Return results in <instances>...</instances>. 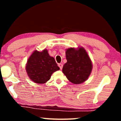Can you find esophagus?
Returning a JSON list of instances; mask_svg holds the SVG:
<instances>
[{
	"label": "esophagus",
	"instance_id": "34e87169",
	"mask_svg": "<svg viewBox=\"0 0 121 121\" xmlns=\"http://www.w3.org/2000/svg\"><path fill=\"white\" fill-rule=\"evenodd\" d=\"M58 66H59V67L60 68V69H62V68H63V64H62V63H59V64H58Z\"/></svg>",
	"mask_w": 121,
	"mask_h": 121
}]
</instances>
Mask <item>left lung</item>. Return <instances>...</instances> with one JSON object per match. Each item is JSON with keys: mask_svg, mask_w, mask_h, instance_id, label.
<instances>
[{"mask_svg": "<svg viewBox=\"0 0 121 121\" xmlns=\"http://www.w3.org/2000/svg\"><path fill=\"white\" fill-rule=\"evenodd\" d=\"M67 62L64 64L62 72L67 78L75 84L86 80L92 70V63L83 48L75 49L70 48L65 52Z\"/></svg>", "mask_w": 121, "mask_h": 121, "instance_id": "1", "label": "left lung"}]
</instances>
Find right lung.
Here are the masks:
<instances>
[{
	"label": "right lung",
	"instance_id": "obj_1",
	"mask_svg": "<svg viewBox=\"0 0 121 121\" xmlns=\"http://www.w3.org/2000/svg\"><path fill=\"white\" fill-rule=\"evenodd\" d=\"M27 73L33 82L43 84L50 79L51 75L59 70L53 57L49 56L46 49L35 51L28 59L26 66Z\"/></svg>",
	"mask_w": 121,
	"mask_h": 121
}]
</instances>
